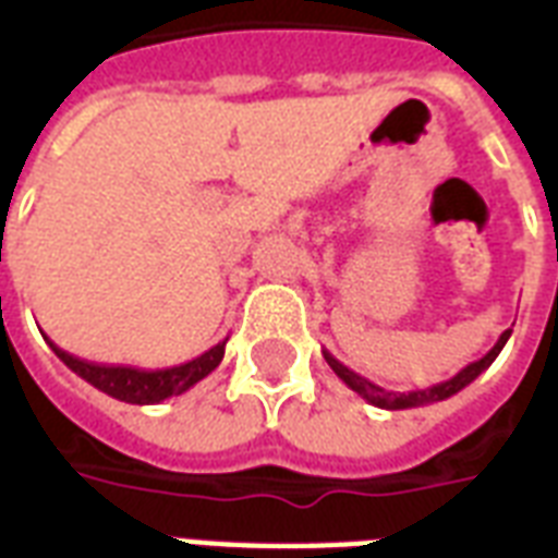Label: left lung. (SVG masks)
I'll return each instance as SVG.
<instances>
[{
	"label": "left lung",
	"instance_id": "left-lung-1",
	"mask_svg": "<svg viewBox=\"0 0 558 558\" xmlns=\"http://www.w3.org/2000/svg\"><path fill=\"white\" fill-rule=\"evenodd\" d=\"M510 332L512 330H504L501 339L495 341V348L489 350L486 356H481L477 362H472V365H466L463 371H458L454 376H451V379L437 381V385H432V388L408 390V393H397V390H385V388H379V385H373L371 379L359 376V373L350 371L348 365H341L339 359L332 356V353H327V350H324V359H327V365L336 371V376H339V379L344 381L350 390H356L359 397L367 399L371 405L388 408V411H402V408H420V405H432V402H442V399L454 397L458 390H463L466 385H472V381H475L477 376H481V373L493 365L495 359H498V353H501L504 344H507V339H510Z\"/></svg>",
	"mask_w": 558,
	"mask_h": 558
}]
</instances>
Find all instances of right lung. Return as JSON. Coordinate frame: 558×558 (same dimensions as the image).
<instances>
[{"label":"right lung","instance_id":"obj_1","mask_svg":"<svg viewBox=\"0 0 558 558\" xmlns=\"http://www.w3.org/2000/svg\"><path fill=\"white\" fill-rule=\"evenodd\" d=\"M46 341L48 348L54 350L57 359H60L69 371H74L81 379H86L98 390L109 393L112 399H121V402H130V405H156V402H165V399L185 393V390H191L196 381L205 379L210 371H217V365L222 362V356H226L228 339H222L219 344L205 350L202 356L185 362V365L156 367V371H144V367L133 365H100V362H86V359H77L72 356V353H65L63 348H57L48 336Z\"/></svg>","mask_w":558,"mask_h":558}]
</instances>
